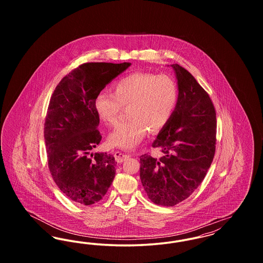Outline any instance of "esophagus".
Listing matches in <instances>:
<instances>
[{
  "instance_id": "esophagus-1",
  "label": "esophagus",
  "mask_w": 263,
  "mask_h": 263,
  "mask_svg": "<svg viewBox=\"0 0 263 263\" xmlns=\"http://www.w3.org/2000/svg\"><path fill=\"white\" fill-rule=\"evenodd\" d=\"M114 158H115V160H116L117 163H122V162H124V161H127V160L130 158V156L127 155V154L122 153V152L117 151V152L114 153Z\"/></svg>"
}]
</instances>
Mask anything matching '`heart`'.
Returning <instances> with one entry per match:
<instances>
[{"label":"heart","instance_id":"obj_1","mask_svg":"<svg viewBox=\"0 0 263 263\" xmlns=\"http://www.w3.org/2000/svg\"><path fill=\"white\" fill-rule=\"evenodd\" d=\"M173 78L150 73H133L113 85V93L102 90L93 100V108L105 124L115 123L123 106L129 119L118 123L108 137L113 147L134 149L148 132H159L166 125L177 102Z\"/></svg>","mask_w":263,"mask_h":263}]
</instances>
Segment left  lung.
<instances>
[{
    "label": "left lung",
    "mask_w": 263,
    "mask_h": 263,
    "mask_svg": "<svg viewBox=\"0 0 263 263\" xmlns=\"http://www.w3.org/2000/svg\"><path fill=\"white\" fill-rule=\"evenodd\" d=\"M177 80V102L168 123L153 142L163 156L140 157V178L152 202L175 206L200 185L215 155L216 112L211 99L194 77L171 65Z\"/></svg>",
    "instance_id": "obj_1"
}]
</instances>
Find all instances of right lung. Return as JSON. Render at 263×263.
Wrapping results in <instances>:
<instances>
[{
	"label": "right lung",
	"instance_id": "right-lung-1",
	"mask_svg": "<svg viewBox=\"0 0 263 263\" xmlns=\"http://www.w3.org/2000/svg\"><path fill=\"white\" fill-rule=\"evenodd\" d=\"M131 63H86L65 76L51 97L44 139L51 175L63 193L82 205L102 199L115 176L112 155L92 153L101 140L97 95Z\"/></svg>",
	"mask_w": 263,
	"mask_h": 263
}]
</instances>
